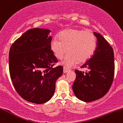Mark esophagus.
Instances as JSON below:
<instances>
[{
    "instance_id": "34e87169",
    "label": "esophagus",
    "mask_w": 123,
    "mask_h": 123,
    "mask_svg": "<svg viewBox=\"0 0 123 123\" xmlns=\"http://www.w3.org/2000/svg\"><path fill=\"white\" fill-rule=\"evenodd\" d=\"M70 69L69 68H68L66 67V66H64V67H63V73H68V72H70Z\"/></svg>"
}]
</instances>
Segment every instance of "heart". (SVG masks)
<instances>
[{
    "label": "heart",
    "mask_w": 123,
    "mask_h": 123,
    "mask_svg": "<svg viewBox=\"0 0 123 123\" xmlns=\"http://www.w3.org/2000/svg\"><path fill=\"white\" fill-rule=\"evenodd\" d=\"M58 38L51 40V49L58 60H62L69 50L63 61L68 66L87 61L95 50L96 38L91 31L66 29L59 33Z\"/></svg>",
    "instance_id": "heart-1"
}]
</instances>
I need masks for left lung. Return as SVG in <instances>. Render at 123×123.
I'll list each match as a JSON object with an SVG mask.
<instances>
[{
  "label": "left lung",
  "instance_id": "8db88e82",
  "mask_svg": "<svg viewBox=\"0 0 123 123\" xmlns=\"http://www.w3.org/2000/svg\"><path fill=\"white\" fill-rule=\"evenodd\" d=\"M97 47L92 57L81 66L86 72L76 70V77L72 86L77 98L92 102L102 98L111 88L115 74L114 52L107 40L97 32Z\"/></svg>",
  "mask_w": 123,
  "mask_h": 123
}]
</instances>
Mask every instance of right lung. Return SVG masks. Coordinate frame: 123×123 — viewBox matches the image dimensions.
Here are the masks:
<instances>
[{
    "label": "right lung",
    "mask_w": 123,
    "mask_h": 123,
    "mask_svg": "<svg viewBox=\"0 0 123 123\" xmlns=\"http://www.w3.org/2000/svg\"><path fill=\"white\" fill-rule=\"evenodd\" d=\"M51 31L33 28L12 44L9 51V72L16 91L22 98L42 104L51 98L55 82L63 73L51 49Z\"/></svg>",
    "instance_id": "obj_1"
}]
</instances>
